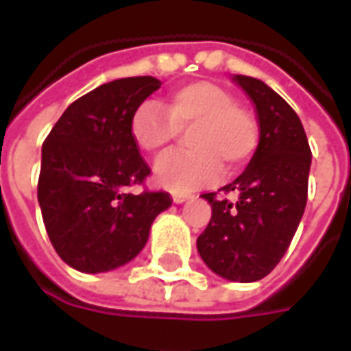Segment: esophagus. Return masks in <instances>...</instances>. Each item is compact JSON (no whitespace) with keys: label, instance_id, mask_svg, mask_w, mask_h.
<instances>
[{"label":"esophagus","instance_id":"esophagus-1","mask_svg":"<svg viewBox=\"0 0 351 351\" xmlns=\"http://www.w3.org/2000/svg\"><path fill=\"white\" fill-rule=\"evenodd\" d=\"M188 199H191L190 193H173V201L175 203H184V201H188Z\"/></svg>","mask_w":351,"mask_h":351}]
</instances>
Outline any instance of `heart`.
<instances>
[{"label": "heart", "mask_w": 351, "mask_h": 351, "mask_svg": "<svg viewBox=\"0 0 351 351\" xmlns=\"http://www.w3.org/2000/svg\"><path fill=\"white\" fill-rule=\"evenodd\" d=\"M191 150L163 156L154 167L160 186L176 193L235 175L259 146V123L248 108L237 105L233 93L208 80L190 82L169 93L163 107L143 101L130 118V135L138 150L163 152L188 131Z\"/></svg>", "instance_id": "1"}]
</instances>
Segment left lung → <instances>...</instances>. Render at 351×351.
<instances>
[{
    "instance_id": "8db88e82",
    "label": "left lung",
    "mask_w": 351,
    "mask_h": 351,
    "mask_svg": "<svg viewBox=\"0 0 351 351\" xmlns=\"http://www.w3.org/2000/svg\"><path fill=\"white\" fill-rule=\"evenodd\" d=\"M256 105L259 146L250 165L223 193L231 203L203 193L213 218L199 235L197 250L208 269L233 282H256L280 263L289 248L306 206L312 152L293 108L265 82L233 77Z\"/></svg>"
}]
</instances>
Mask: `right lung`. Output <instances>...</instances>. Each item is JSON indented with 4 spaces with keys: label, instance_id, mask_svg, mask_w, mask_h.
Returning a JSON list of instances; mask_svg holds the SVG:
<instances>
[{
    "label": "right lung",
    "instance_id": "right-lung-1",
    "mask_svg": "<svg viewBox=\"0 0 351 351\" xmlns=\"http://www.w3.org/2000/svg\"><path fill=\"white\" fill-rule=\"evenodd\" d=\"M161 82L130 77L73 101L43 143L37 197L58 256L80 272L112 271L145 248L167 191L143 190L150 167L130 135V118Z\"/></svg>",
    "mask_w": 351,
    "mask_h": 351
}]
</instances>
